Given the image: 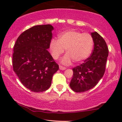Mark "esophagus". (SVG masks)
Listing matches in <instances>:
<instances>
[{"instance_id": "1", "label": "esophagus", "mask_w": 122, "mask_h": 122, "mask_svg": "<svg viewBox=\"0 0 122 122\" xmlns=\"http://www.w3.org/2000/svg\"><path fill=\"white\" fill-rule=\"evenodd\" d=\"M59 68H60V70H65L66 69L65 67L62 66H61V65H60L59 66Z\"/></svg>"}]
</instances>
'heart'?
Returning <instances> with one entry per match:
<instances>
[{
  "mask_svg": "<svg viewBox=\"0 0 122 122\" xmlns=\"http://www.w3.org/2000/svg\"><path fill=\"white\" fill-rule=\"evenodd\" d=\"M93 45L91 34L71 29L60 33L58 40L54 38L50 41L49 49L54 60H58L66 49L67 54L62 60V63L68 65L72 60L76 63H81L87 60L91 54Z\"/></svg>",
  "mask_w": 122,
  "mask_h": 122,
  "instance_id": "1",
  "label": "heart"
}]
</instances>
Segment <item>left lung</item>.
Segmentation results:
<instances>
[{"mask_svg": "<svg viewBox=\"0 0 122 122\" xmlns=\"http://www.w3.org/2000/svg\"><path fill=\"white\" fill-rule=\"evenodd\" d=\"M94 49L91 56L81 65L72 69L70 86L76 92H86L98 83L104 75L108 56V49L103 38L95 31L91 33Z\"/></svg>", "mask_w": 122, "mask_h": 122, "instance_id": "8db88e82", "label": "left lung"}]
</instances>
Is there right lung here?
Masks as SVG:
<instances>
[{
	"label": "right lung",
	"mask_w": 122,
	"mask_h": 122,
	"mask_svg": "<svg viewBox=\"0 0 122 122\" xmlns=\"http://www.w3.org/2000/svg\"><path fill=\"white\" fill-rule=\"evenodd\" d=\"M53 29L51 25L33 26L19 36L14 46V71L22 84L32 92L48 89L53 75L59 69L47 50Z\"/></svg>",
	"instance_id": "right-lung-1"
}]
</instances>
